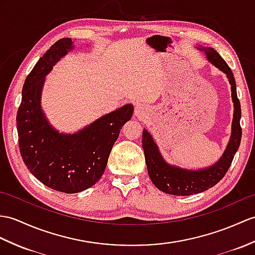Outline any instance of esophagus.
I'll use <instances>...</instances> for the list:
<instances>
[{
  "label": "esophagus",
  "mask_w": 255,
  "mask_h": 255,
  "mask_svg": "<svg viewBox=\"0 0 255 255\" xmlns=\"http://www.w3.org/2000/svg\"><path fill=\"white\" fill-rule=\"evenodd\" d=\"M134 115L137 116L138 118H141L142 116L144 115V108L142 106L141 104H138L135 106V110H134Z\"/></svg>",
  "instance_id": "34e87169"
}]
</instances>
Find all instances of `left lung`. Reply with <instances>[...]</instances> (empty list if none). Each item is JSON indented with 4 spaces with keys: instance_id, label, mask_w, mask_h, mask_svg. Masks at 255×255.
Segmentation results:
<instances>
[{
    "instance_id": "1",
    "label": "left lung",
    "mask_w": 255,
    "mask_h": 255,
    "mask_svg": "<svg viewBox=\"0 0 255 255\" xmlns=\"http://www.w3.org/2000/svg\"><path fill=\"white\" fill-rule=\"evenodd\" d=\"M205 52L208 60L227 75L229 84L232 86V98L235 105L232 137L225 150L223 156L215 165L200 170H187L173 166L164 161L161 153L153 140L150 132L143 129L142 133V147L144 151L147 173L154 186L165 193L173 195H191L203 192L220 182L228 168L232 165L234 156L240 145L241 141V108L239 99L237 97L236 81L232 69L224 61V58L211 47H200Z\"/></svg>"
}]
</instances>
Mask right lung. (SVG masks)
Segmentation results:
<instances>
[{
    "label": "right lung",
    "mask_w": 255,
    "mask_h": 255,
    "mask_svg": "<svg viewBox=\"0 0 255 255\" xmlns=\"http://www.w3.org/2000/svg\"><path fill=\"white\" fill-rule=\"evenodd\" d=\"M72 49V39L58 40L34 65L23 84L16 117L27 168L46 187L65 193L84 191L99 181L121 129L133 112V106L127 104L74 134L58 133L50 126L40 105L43 82L54 64Z\"/></svg>",
    "instance_id": "right-lung-1"
}]
</instances>
